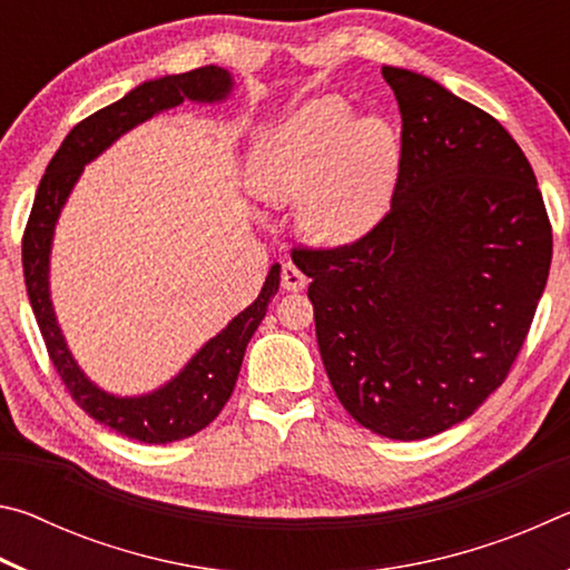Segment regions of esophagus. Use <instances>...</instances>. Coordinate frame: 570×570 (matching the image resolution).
I'll return each mask as SVG.
<instances>
[{
  "mask_svg": "<svg viewBox=\"0 0 570 570\" xmlns=\"http://www.w3.org/2000/svg\"><path fill=\"white\" fill-rule=\"evenodd\" d=\"M306 284H308V278L298 272L292 262H286L282 266V286L286 288V292H302Z\"/></svg>",
  "mask_w": 570,
  "mask_h": 570,
  "instance_id": "esophagus-1",
  "label": "esophagus"
}]
</instances>
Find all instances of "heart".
Here are the masks:
<instances>
[{"label":"heart","instance_id":"heart-1","mask_svg":"<svg viewBox=\"0 0 570 570\" xmlns=\"http://www.w3.org/2000/svg\"><path fill=\"white\" fill-rule=\"evenodd\" d=\"M397 170L390 125L377 115L352 120L350 105L326 95L258 140L248 188L268 206H298V224L314 240L346 244L387 210Z\"/></svg>","mask_w":570,"mask_h":570}]
</instances>
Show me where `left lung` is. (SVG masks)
<instances>
[{
    "label": "left lung",
    "mask_w": 570,
    "mask_h": 570,
    "mask_svg": "<svg viewBox=\"0 0 570 570\" xmlns=\"http://www.w3.org/2000/svg\"><path fill=\"white\" fill-rule=\"evenodd\" d=\"M402 115L390 210L352 244L296 246L344 410L390 440L468 420L523 346L553 230L535 173L493 115L382 67Z\"/></svg>",
    "instance_id": "1"
}]
</instances>
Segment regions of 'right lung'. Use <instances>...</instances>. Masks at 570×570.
I'll use <instances>...</instances> for the list:
<instances>
[{"mask_svg":"<svg viewBox=\"0 0 570 570\" xmlns=\"http://www.w3.org/2000/svg\"><path fill=\"white\" fill-rule=\"evenodd\" d=\"M230 85L234 82L224 67L206 65L183 75L142 82L122 100L77 122L47 166L24 226L22 268L27 294H30L35 320L40 324L47 354H50L65 390L92 420L125 438L148 442V445H166V442L190 438L218 417L236 387L246 344L266 316L268 302L278 292L282 266H272L256 302L193 356L176 380L146 397H115V394L95 387L80 372L72 354L67 352L60 326L55 322L50 288H47L50 286L47 272H50L52 230L85 163L100 156L122 132L153 118L156 112L176 108L183 100H224L230 92Z\"/></svg>","mask_w":570,"mask_h":570,"instance_id":"right-lung-1","label":"right lung"}]
</instances>
